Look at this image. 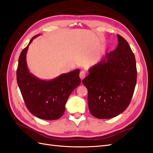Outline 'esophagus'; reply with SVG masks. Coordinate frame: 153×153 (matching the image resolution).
<instances>
[{
    "instance_id": "1",
    "label": "esophagus",
    "mask_w": 153,
    "mask_h": 153,
    "mask_svg": "<svg viewBox=\"0 0 153 153\" xmlns=\"http://www.w3.org/2000/svg\"><path fill=\"white\" fill-rule=\"evenodd\" d=\"M85 75H86V73L84 71H80V74H79V77L81 79H83L84 77H85Z\"/></svg>"
}]
</instances>
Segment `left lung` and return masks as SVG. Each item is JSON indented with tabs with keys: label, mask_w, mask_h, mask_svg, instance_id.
I'll list each match as a JSON object with an SVG mask.
<instances>
[{
	"label": "left lung",
	"mask_w": 153,
	"mask_h": 153,
	"mask_svg": "<svg viewBox=\"0 0 153 153\" xmlns=\"http://www.w3.org/2000/svg\"><path fill=\"white\" fill-rule=\"evenodd\" d=\"M116 48L89 70L83 80L88 91V106L99 119L114 118L128 108L137 82L134 54L128 42L117 35Z\"/></svg>",
	"instance_id": "left-lung-1"
}]
</instances>
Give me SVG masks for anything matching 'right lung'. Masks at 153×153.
<instances>
[{"instance_id":"1","label":"right lung","mask_w":153,"mask_h":153,"mask_svg":"<svg viewBox=\"0 0 153 153\" xmlns=\"http://www.w3.org/2000/svg\"><path fill=\"white\" fill-rule=\"evenodd\" d=\"M37 35L23 49L16 71L17 82L25 106L39 118L54 120L60 118L71 92L79 85V69H76L49 81L42 80L31 74L27 68L26 53L28 47Z\"/></svg>"}]
</instances>
